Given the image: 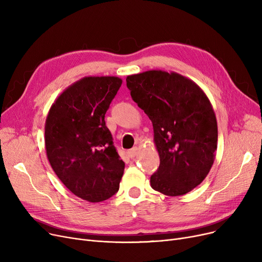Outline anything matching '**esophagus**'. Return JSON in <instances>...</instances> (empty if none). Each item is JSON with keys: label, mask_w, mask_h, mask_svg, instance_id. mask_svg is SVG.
I'll return each mask as SVG.
<instances>
[{"label": "esophagus", "mask_w": 262, "mask_h": 262, "mask_svg": "<svg viewBox=\"0 0 262 262\" xmlns=\"http://www.w3.org/2000/svg\"><path fill=\"white\" fill-rule=\"evenodd\" d=\"M137 153H138V147H137V146H135V147H133L132 149L128 150V155H129L130 158L135 157L137 155Z\"/></svg>", "instance_id": "1"}]
</instances>
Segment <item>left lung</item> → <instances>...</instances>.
Returning a JSON list of instances; mask_svg holds the SVG:
<instances>
[{
    "label": "left lung",
    "instance_id": "8db88e82",
    "mask_svg": "<svg viewBox=\"0 0 262 262\" xmlns=\"http://www.w3.org/2000/svg\"><path fill=\"white\" fill-rule=\"evenodd\" d=\"M132 99L153 123L160 164L150 186L184 195L208 175L215 157L217 124L207 95L191 79L150 70L126 77Z\"/></svg>",
    "mask_w": 262,
    "mask_h": 262
}]
</instances>
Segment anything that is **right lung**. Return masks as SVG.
<instances>
[{"mask_svg":"<svg viewBox=\"0 0 262 262\" xmlns=\"http://www.w3.org/2000/svg\"><path fill=\"white\" fill-rule=\"evenodd\" d=\"M121 85L116 76L81 78L58 96L46 120L52 169L73 194L91 203L117 193L125 167L105 123Z\"/></svg>","mask_w":262,"mask_h":262,"instance_id":"add662e5","label":"right lung"}]
</instances>
